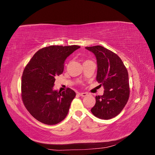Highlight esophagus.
Masks as SVG:
<instances>
[{
	"label": "esophagus",
	"instance_id": "1",
	"mask_svg": "<svg viewBox=\"0 0 155 155\" xmlns=\"http://www.w3.org/2000/svg\"><path fill=\"white\" fill-rule=\"evenodd\" d=\"M79 96H81V97H85L88 95V94L86 93V92H81V93H79Z\"/></svg>",
	"mask_w": 155,
	"mask_h": 155
}]
</instances>
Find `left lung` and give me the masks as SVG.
Instances as JSON below:
<instances>
[{
    "mask_svg": "<svg viewBox=\"0 0 155 155\" xmlns=\"http://www.w3.org/2000/svg\"><path fill=\"white\" fill-rule=\"evenodd\" d=\"M95 55L97 71V81L104 87L102 96H96L92 113L98 118L109 120L118 115L129 97L127 70L119 56L101 46L85 47Z\"/></svg>",
    "mask_w": 155,
    "mask_h": 155,
    "instance_id": "8db88e82",
    "label": "left lung"
}]
</instances>
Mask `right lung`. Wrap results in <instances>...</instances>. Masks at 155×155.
<instances>
[{"mask_svg": "<svg viewBox=\"0 0 155 155\" xmlns=\"http://www.w3.org/2000/svg\"><path fill=\"white\" fill-rule=\"evenodd\" d=\"M79 46H50L37 51L27 64L21 80L22 100L30 114L40 122L55 125L68 114L76 96L71 88L54 91L55 78L63 72L64 61Z\"/></svg>", "mask_w": 155, "mask_h": 155, "instance_id": "right-lung-1", "label": "right lung"}]
</instances>
